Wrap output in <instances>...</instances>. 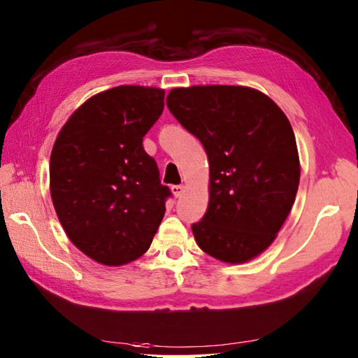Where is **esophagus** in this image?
Returning <instances> with one entry per match:
<instances>
[{
	"label": "esophagus",
	"mask_w": 358,
	"mask_h": 358,
	"mask_svg": "<svg viewBox=\"0 0 358 358\" xmlns=\"http://www.w3.org/2000/svg\"><path fill=\"white\" fill-rule=\"evenodd\" d=\"M171 189H172L175 197H180L181 194H183V191H185V186H183V185H173V186L171 187Z\"/></svg>",
	"instance_id": "esophagus-1"
}]
</instances>
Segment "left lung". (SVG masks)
Instances as JSON below:
<instances>
[{
	"mask_svg": "<svg viewBox=\"0 0 358 358\" xmlns=\"http://www.w3.org/2000/svg\"><path fill=\"white\" fill-rule=\"evenodd\" d=\"M167 108L210 161V203L192 224L199 247L225 263L255 258L275 239L299 187L287 115L269 96L243 86L173 89Z\"/></svg>",
	"mask_w": 358,
	"mask_h": 358,
	"instance_id": "left-lung-1",
	"label": "left lung"
}]
</instances>
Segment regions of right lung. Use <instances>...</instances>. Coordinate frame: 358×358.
Returning a JSON list of instances; mask_svg holds the SVG:
<instances>
[{"instance_id": "1", "label": "right lung", "mask_w": 358, "mask_h": 358, "mask_svg": "<svg viewBox=\"0 0 358 358\" xmlns=\"http://www.w3.org/2000/svg\"><path fill=\"white\" fill-rule=\"evenodd\" d=\"M164 109V90L119 86L71 114L50 158L59 222L83 253L127 264L150 247L172 196L142 139Z\"/></svg>"}]
</instances>
